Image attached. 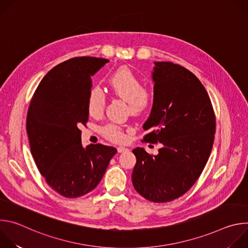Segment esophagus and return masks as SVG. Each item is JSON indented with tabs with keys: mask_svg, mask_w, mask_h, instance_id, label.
Returning <instances> with one entry per match:
<instances>
[{
	"mask_svg": "<svg viewBox=\"0 0 248 248\" xmlns=\"http://www.w3.org/2000/svg\"><path fill=\"white\" fill-rule=\"evenodd\" d=\"M127 150H128V149L125 148V147H122V146L118 147V152H119V153H123V152H125V151H127Z\"/></svg>",
	"mask_w": 248,
	"mask_h": 248,
	"instance_id": "1",
	"label": "esophagus"
}]
</instances>
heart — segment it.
Here are the masks:
<instances>
[{
    "label": "heart",
    "mask_w": 248,
    "mask_h": 248,
    "mask_svg": "<svg viewBox=\"0 0 248 248\" xmlns=\"http://www.w3.org/2000/svg\"><path fill=\"white\" fill-rule=\"evenodd\" d=\"M109 86L116 96L128 103L129 110L134 115L145 112L151 105V92L143 87L139 78L128 67H121L113 73L109 78ZM105 103L106 97L103 90L98 86L92 87L87 102L89 115L92 117L101 115L105 108ZM102 132L114 142H122L124 140V134L117 124L105 125Z\"/></svg>",
    "instance_id": "b5f03b06"
}]
</instances>
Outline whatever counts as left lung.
<instances>
[{
    "mask_svg": "<svg viewBox=\"0 0 248 248\" xmlns=\"http://www.w3.org/2000/svg\"><path fill=\"white\" fill-rule=\"evenodd\" d=\"M154 100L143 124L145 142L162 143L158 155L143 148L132 150L136 164L132 185L144 198L156 203L184 195L195 184L214 142L216 119L209 95L186 67L155 62Z\"/></svg>",
    "mask_w": 248,
    "mask_h": 248,
    "instance_id": "obj_1",
    "label": "left lung"
}]
</instances>
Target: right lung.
Listing matches in <instances>:
<instances>
[{"mask_svg":"<svg viewBox=\"0 0 248 248\" xmlns=\"http://www.w3.org/2000/svg\"><path fill=\"white\" fill-rule=\"evenodd\" d=\"M109 60L69 59L53 67L35 90L26 118L31 154L51 188L77 198L92 191L117 153L115 147L81 144L88 121L91 77Z\"/></svg>","mask_w":248,"mask_h":248,"instance_id":"add662e5","label":"right lung"}]
</instances>
